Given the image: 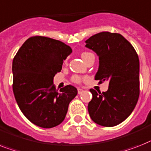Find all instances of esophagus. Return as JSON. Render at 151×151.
I'll return each mask as SVG.
<instances>
[{"label":"esophagus","instance_id":"esophagus-1","mask_svg":"<svg viewBox=\"0 0 151 151\" xmlns=\"http://www.w3.org/2000/svg\"><path fill=\"white\" fill-rule=\"evenodd\" d=\"M78 92L79 95H81V94H82V93L84 92V90H83L82 88H78Z\"/></svg>","mask_w":151,"mask_h":151}]
</instances>
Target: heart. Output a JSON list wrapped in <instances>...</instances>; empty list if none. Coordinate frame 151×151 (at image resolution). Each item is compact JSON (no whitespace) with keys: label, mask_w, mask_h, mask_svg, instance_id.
I'll use <instances>...</instances> for the list:
<instances>
[{"label":"heart","mask_w":151,"mask_h":151,"mask_svg":"<svg viewBox=\"0 0 151 151\" xmlns=\"http://www.w3.org/2000/svg\"><path fill=\"white\" fill-rule=\"evenodd\" d=\"M88 53H89V52H83L81 54L82 59L84 58L86 55H88ZM72 81H73V82H75V83H80V82L81 81V77H79V76L74 75L73 76V78H72Z\"/></svg>","instance_id":"heart-1"}]
</instances>
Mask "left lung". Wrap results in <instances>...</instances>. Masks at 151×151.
<instances>
[{"label":"left lung","mask_w":151,"mask_h":151,"mask_svg":"<svg viewBox=\"0 0 151 151\" xmlns=\"http://www.w3.org/2000/svg\"><path fill=\"white\" fill-rule=\"evenodd\" d=\"M99 56L95 80L109 81L105 92L90 89L92 99L88 109L91 119L102 127L123 122L133 111L139 95V61L135 49L119 33L102 32L85 41Z\"/></svg>","instance_id":"1"}]
</instances>
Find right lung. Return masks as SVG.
<instances>
[{
    "mask_svg": "<svg viewBox=\"0 0 151 151\" xmlns=\"http://www.w3.org/2000/svg\"><path fill=\"white\" fill-rule=\"evenodd\" d=\"M71 48L59 40L33 36L24 42L12 63L13 92L22 112L33 124L52 128L63 122L78 90H56L53 78L62 70Z\"/></svg>",
    "mask_w": 151,
    "mask_h": 151,
    "instance_id": "1",
    "label": "right lung"
}]
</instances>
